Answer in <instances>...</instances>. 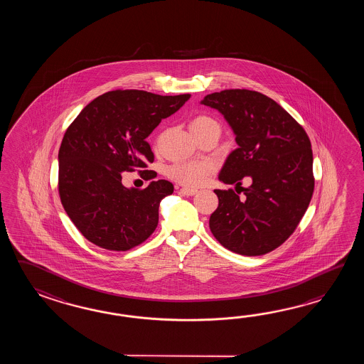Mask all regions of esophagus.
I'll return each instance as SVG.
<instances>
[{
    "label": "esophagus",
    "mask_w": 364,
    "mask_h": 364,
    "mask_svg": "<svg viewBox=\"0 0 364 364\" xmlns=\"http://www.w3.org/2000/svg\"><path fill=\"white\" fill-rule=\"evenodd\" d=\"M181 193H183L186 196H193L195 193H198V190L188 188V187H182V188H181Z\"/></svg>",
    "instance_id": "34e87169"
}]
</instances>
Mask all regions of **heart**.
Returning <instances> with one entry per match:
<instances>
[{"instance_id":"1","label":"heart","mask_w":364,"mask_h":364,"mask_svg":"<svg viewBox=\"0 0 364 364\" xmlns=\"http://www.w3.org/2000/svg\"><path fill=\"white\" fill-rule=\"evenodd\" d=\"M190 129L198 139L208 132L221 134V126L216 119L204 114L195 117L190 124ZM213 171H215V164L207 160L181 161L169 166L168 176L181 185L196 187V186L203 185L209 178V176L213 174Z\"/></svg>"}]
</instances>
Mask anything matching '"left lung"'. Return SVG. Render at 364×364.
Wrapping results in <instances>:
<instances>
[{"label": "left lung", "mask_w": 364, "mask_h": 364, "mask_svg": "<svg viewBox=\"0 0 364 364\" xmlns=\"http://www.w3.org/2000/svg\"><path fill=\"white\" fill-rule=\"evenodd\" d=\"M201 104L217 109L235 134L238 148L228 156L218 179L252 186L215 190L218 207L210 232L225 248L245 256L268 254L294 232L314 193L312 149L307 132L271 97L250 90L207 95Z\"/></svg>", "instance_id": "8db88e82"}]
</instances>
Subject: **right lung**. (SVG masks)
Returning a JSON list of instances; mask_svg holds the SVG:
<instances>
[{
  "label": "right lung",
  "instance_id": "1",
  "mask_svg": "<svg viewBox=\"0 0 364 364\" xmlns=\"http://www.w3.org/2000/svg\"><path fill=\"white\" fill-rule=\"evenodd\" d=\"M190 96L110 91L91 101L68 127L58 152V193L70 220L93 245L127 251L155 232L160 201L174 187L159 179L143 190L127 188L122 171L155 176L146 171L155 159L146 139Z\"/></svg>",
  "mask_w": 364,
  "mask_h": 364
}]
</instances>
